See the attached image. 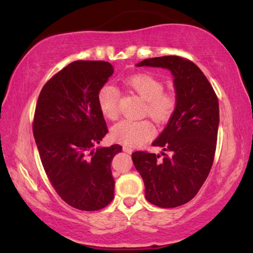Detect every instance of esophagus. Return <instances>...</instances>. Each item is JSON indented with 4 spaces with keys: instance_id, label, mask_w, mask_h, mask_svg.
Instances as JSON below:
<instances>
[{
    "instance_id": "esophagus-1",
    "label": "esophagus",
    "mask_w": 253,
    "mask_h": 253,
    "mask_svg": "<svg viewBox=\"0 0 253 253\" xmlns=\"http://www.w3.org/2000/svg\"><path fill=\"white\" fill-rule=\"evenodd\" d=\"M123 151L126 152L127 154H131L133 152V148L130 147V146H123Z\"/></svg>"
}]
</instances>
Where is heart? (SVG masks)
<instances>
[{
    "label": "heart",
    "mask_w": 253,
    "mask_h": 253,
    "mask_svg": "<svg viewBox=\"0 0 253 253\" xmlns=\"http://www.w3.org/2000/svg\"><path fill=\"white\" fill-rule=\"evenodd\" d=\"M126 85L144 100L143 115H148L154 122L166 123L176 108V98L170 92L164 91L162 81L150 74H138L127 77ZM99 108L108 120L119 117L120 91L115 86L105 84L96 94ZM112 134L119 143L137 146L145 143L154 134V127L148 120H123L113 127Z\"/></svg>",
    "instance_id": "heart-1"
}]
</instances>
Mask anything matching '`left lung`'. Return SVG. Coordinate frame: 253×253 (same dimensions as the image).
<instances>
[{
    "mask_svg": "<svg viewBox=\"0 0 253 253\" xmlns=\"http://www.w3.org/2000/svg\"><path fill=\"white\" fill-rule=\"evenodd\" d=\"M137 67L168 69L174 76L176 108L152 145L160 154L137 151L132 161L155 206L184 205L197 195L212 168L219 129V101L203 71L179 56L147 58Z\"/></svg>",
    "mask_w": 253,
    "mask_h": 253,
    "instance_id": "obj_1",
    "label": "left lung"
}]
</instances>
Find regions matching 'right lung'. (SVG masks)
Returning a JSON list of instances; mask_svg holds the SVG:
<instances>
[{"mask_svg":"<svg viewBox=\"0 0 253 253\" xmlns=\"http://www.w3.org/2000/svg\"><path fill=\"white\" fill-rule=\"evenodd\" d=\"M113 74L108 62H72L44 84L36 106L33 136L43 169L77 210H101L114 198L110 164L122 146L94 148L108 132L96 94Z\"/></svg>","mask_w":253,"mask_h":253,"instance_id":"obj_1","label":"right lung"}]
</instances>
